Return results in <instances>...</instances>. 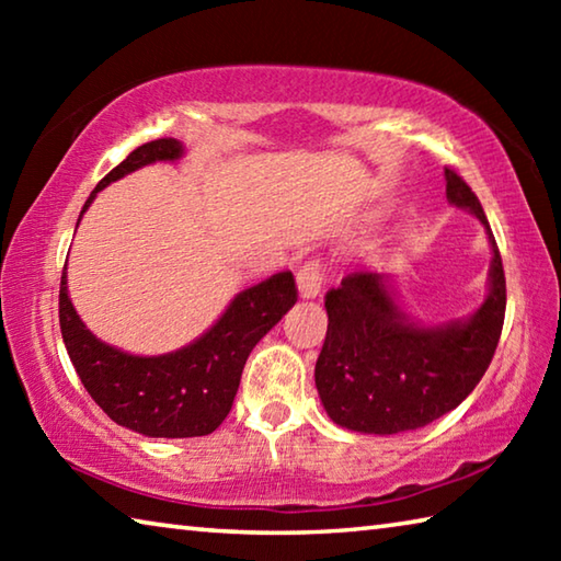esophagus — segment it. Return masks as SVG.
Instances as JSON below:
<instances>
[{"instance_id": "obj_1", "label": "esophagus", "mask_w": 561, "mask_h": 561, "mask_svg": "<svg viewBox=\"0 0 561 561\" xmlns=\"http://www.w3.org/2000/svg\"><path fill=\"white\" fill-rule=\"evenodd\" d=\"M327 277V267L321 260H309L304 262L299 272H297V284H299V294L304 299L317 297L321 291V284H324Z\"/></svg>"}]
</instances>
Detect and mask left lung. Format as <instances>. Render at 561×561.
<instances>
[{"label":"left lung","instance_id":"1","mask_svg":"<svg viewBox=\"0 0 561 561\" xmlns=\"http://www.w3.org/2000/svg\"><path fill=\"white\" fill-rule=\"evenodd\" d=\"M445 195L488 227L495 257L490 297L460 324L423 329L398 311L386 277L351 272L329 289V329L314 381L331 421L376 435L415 431L458 408L485 376L505 324V270L485 210L455 168H445Z\"/></svg>","mask_w":561,"mask_h":561}]
</instances>
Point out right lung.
<instances>
[{
  "instance_id": "right-lung-1",
  "label": "right lung",
  "mask_w": 561,
  "mask_h": 561,
  "mask_svg": "<svg viewBox=\"0 0 561 561\" xmlns=\"http://www.w3.org/2000/svg\"><path fill=\"white\" fill-rule=\"evenodd\" d=\"M180 153L183 146L175 138L138 146L101 180L81 215L89 210L99 190L113 180L156 160H175ZM297 299L291 272H279L237 294L222 319L195 344L165 356H128L106 346L83 327L66 294L64 267L59 324L76 374L111 421L148 438H195L210 435L225 421L240 388L247 356Z\"/></svg>"
}]
</instances>
